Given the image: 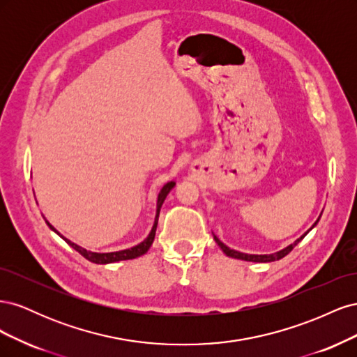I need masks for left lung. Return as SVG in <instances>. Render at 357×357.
<instances>
[{
	"label": "left lung",
	"instance_id": "obj_1",
	"mask_svg": "<svg viewBox=\"0 0 357 357\" xmlns=\"http://www.w3.org/2000/svg\"><path fill=\"white\" fill-rule=\"evenodd\" d=\"M323 213V211H321ZM321 215V214H320ZM320 215L317 218V220L312 223V226L311 228L305 232V234H302L298 240H295L294 243L291 244H289L287 247H284V248H282V250H278V252H275V253H269V255H250V253H243V252H238V250H234V248H231V247H228L226 244H223L218 236H215L214 234H213V236H214V241L218 243V245L222 248V252L226 255V256H229V257H235V259H241V261H247V262H261V264H268V262H274V261H280V259H283L286 255H289L291 250H294L295 248V245H298L302 240H304V236L314 228V226L319 223V220H320Z\"/></svg>",
	"mask_w": 357,
	"mask_h": 357
}]
</instances>
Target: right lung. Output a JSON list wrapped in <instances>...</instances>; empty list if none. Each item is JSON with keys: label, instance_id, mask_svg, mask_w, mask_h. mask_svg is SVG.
<instances>
[{"label": "right lung", "instance_id": "add662e5", "mask_svg": "<svg viewBox=\"0 0 357 357\" xmlns=\"http://www.w3.org/2000/svg\"><path fill=\"white\" fill-rule=\"evenodd\" d=\"M174 186H176V181H168L167 185H164V188H162L160 192L158 193V199H156V215H155V222H153V226H152V229H150L149 235L146 236V238H144L142 243H138L137 245H132V247H129V248H123V250L107 252V253L86 250L84 247H80L79 244H75V243L70 241L68 238H66V236H63V235H61V234H59L55 228H53V226L46 220V218H45V220H46L47 226H49V228H50L53 232H56L62 240H66V243L74 248V250H77L83 257H86V259H88V261H91V262H93V264L107 265V264H114V262H119V261H128V259H135V257H139V256L146 255V253L149 252L150 245L153 244L160 207H162V204H164V201H165L168 193H169L172 189H174Z\"/></svg>", "mask_w": 357, "mask_h": 357}]
</instances>
